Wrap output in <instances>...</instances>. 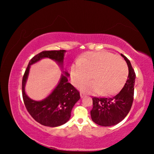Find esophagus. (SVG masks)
Segmentation results:
<instances>
[{
    "label": "esophagus",
    "mask_w": 154,
    "mask_h": 154,
    "mask_svg": "<svg viewBox=\"0 0 154 154\" xmlns=\"http://www.w3.org/2000/svg\"><path fill=\"white\" fill-rule=\"evenodd\" d=\"M85 96V94L83 93V92H81V93H80V96H81V98H82L84 97Z\"/></svg>",
    "instance_id": "1"
}]
</instances>
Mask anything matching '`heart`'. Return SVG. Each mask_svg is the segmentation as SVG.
Segmentation results:
<instances>
[{"mask_svg":"<svg viewBox=\"0 0 154 154\" xmlns=\"http://www.w3.org/2000/svg\"><path fill=\"white\" fill-rule=\"evenodd\" d=\"M128 73L125 62L108 52H90L81 58L71 70V81L75 86L83 84V92L103 96L116 93L126 82Z\"/></svg>","mask_w":154,"mask_h":154,"instance_id":"heart-1","label":"heart"}]
</instances>
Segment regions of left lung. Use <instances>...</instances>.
Masks as SVG:
<instances>
[{
	"instance_id": "left-lung-1",
	"label": "left lung",
	"mask_w": 154,
	"mask_h": 154,
	"mask_svg": "<svg viewBox=\"0 0 154 154\" xmlns=\"http://www.w3.org/2000/svg\"><path fill=\"white\" fill-rule=\"evenodd\" d=\"M128 66V76L124 86L116 96L109 98L94 97L90 111L92 121L102 126L118 124L126 118L131 109L134 99L136 75L128 59L121 54Z\"/></svg>"
}]
</instances>
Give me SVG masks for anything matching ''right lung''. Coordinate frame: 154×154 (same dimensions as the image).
Instances as JSON below:
<instances>
[{
  "label": "right lung",
  "instance_id": "1",
  "mask_svg": "<svg viewBox=\"0 0 154 154\" xmlns=\"http://www.w3.org/2000/svg\"><path fill=\"white\" fill-rule=\"evenodd\" d=\"M65 50L43 51L30 60L22 79V96L27 111L33 119L41 125L57 127L64 124L71 118L75 104L80 98L79 91L68 82L69 74L64 71L58 84L48 97L40 101L30 98L25 92V85L30 67L41 59L48 58L62 66Z\"/></svg>",
  "mask_w": 154,
  "mask_h": 154
}]
</instances>
